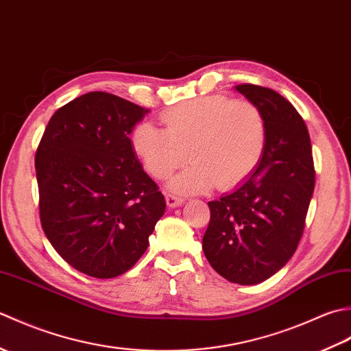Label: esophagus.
Returning a JSON list of instances; mask_svg holds the SVG:
<instances>
[{"instance_id":"34e87169","label":"esophagus","mask_w":351,"mask_h":351,"mask_svg":"<svg viewBox=\"0 0 351 351\" xmlns=\"http://www.w3.org/2000/svg\"><path fill=\"white\" fill-rule=\"evenodd\" d=\"M166 202H167V206L169 208H176V206H180V205H182L184 204V199L182 197H180V196H176V195H166Z\"/></svg>"}]
</instances>
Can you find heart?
Returning <instances> with one entry per match:
<instances>
[{
  "mask_svg": "<svg viewBox=\"0 0 351 351\" xmlns=\"http://www.w3.org/2000/svg\"><path fill=\"white\" fill-rule=\"evenodd\" d=\"M164 128L141 122L131 134L146 171L166 180L189 158L191 166L171 181L180 193H200L217 184L237 187L256 170L267 145L263 111L250 101L215 95L191 99L161 114Z\"/></svg>",
  "mask_w": 351,
  "mask_h": 351,
  "instance_id": "b5f03b06",
  "label": "heart"
}]
</instances>
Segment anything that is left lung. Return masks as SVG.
<instances>
[{
  "label": "left lung",
  "instance_id": "left-lung-1",
  "mask_svg": "<svg viewBox=\"0 0 351 351\" xmlns=\"http://www.w3.org/2000/svg\"><path fill=\"white\" fill-rule=\"evenodd\" d=\"M263 111L267 145L256 170L230 195L208 202L202 238L208 263L223 278L255 285L279 271L299 245L315 187L306 123L271 88L235 86Z\"/></svg>",
  "mask_w": 351,
  "mask_h": 351
}]
</instances>
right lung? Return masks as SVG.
Wrapping results in <instances>:
<instances>
[{"label": "right lung", "mask_w": 351, "mask_h": 351, "mask_svg": "<svg viewBox=\"0 0 351 351\" xmlns=\"http://www.w3.org/2000/svg\"><path fill=\"white\" fill-rule=\"evenodd\" d=\"M147 111L116 95L86 93L52 114L37 146L43 232L66 263L92 278L128 271L166 210L130 138Z\"/></svg>", "instance_id": "right-lung-1"}]
</instances>
